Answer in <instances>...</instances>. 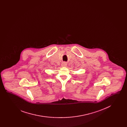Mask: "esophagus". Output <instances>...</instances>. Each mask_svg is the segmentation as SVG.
<instances>
[{"label":"esophagus","instance_id":"esophagus-1","mask_svg":"<svg viewBox=\"0 0 127 127\" xmlns=\"http://www.w3.org/2000/svg\"><path fill=\"white\" fill-rule=\"evenodd\" d=\"M61 66H66V63H62V64H61Z\"/></svg>","mask_w":127,"mask_h":127}]
</instances>
